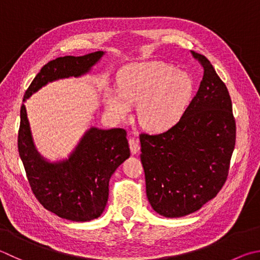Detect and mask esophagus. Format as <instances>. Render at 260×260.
Here are the masks:
<instances>
[{
	"label": "esophagus",
	"mask_w": 260,
	"mask_h": 260,
	"mask_svg": "<svg viewBox=\"0 0 260 260\" xmlns=\"http://www.w3.org/2000/svg\"><path fill=\"white\" fill-rule=\"evenodd\" d=\"M128 143H129V148H131V153L132 154H136V153H139L140 152V144H139V142L138 141H136L135 139H129V141H128Z\"/></svg>",
	"instance_id": "34e87169"
}]
</instances>
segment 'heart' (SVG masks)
I'll use <instances>...</instances> for the list:
<instances>
[{"mask_svg":"<svg viewBox=\"0 0 260 260\" xmlns=\"http://www.w3.org/2000/svg\"><path fill=\"white\" fill-rule=\"evenodd\" d=\"M191 93L186 73L161 61H146L125 66L118 74L117 89H106L105 101L107 110L119 120L138 105L140 124L151 132H164L182 117Z\"/></svg>","mask_w":260,"mask_h":260,"instance_id":"b5f03b06","label":"heart"}]
</instances>
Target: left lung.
<instances>
[{
	"label": "left lung",
	"instance_id": "8db88e82",
	"mask_svg": "<svg viewBox=\"0 0 260 260\" xmlns=\"http://www.w3.org/2000/svg\"><path fill=\"white\" fill-rule=\"evenodd\" d=\"M196 96L172 128L141 134L146 197L157 214L176 218L199 210L223 187L235 145L232 101L205 55Z\"/></svg>",
	"mask_w": 260,
	"mask_h": 260
}]
</instances>
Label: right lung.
<instances>
[{
	"label": "right lung",
	"mask_w": 260,
	"mask_h": 260,
	"mask_svg": "<svg viewBox=\"0 0 260 260\" xmlns=\"http://www.w3.org/2000/svg\"><path fill=\"white\" fill-rule=\"evenodd\" d=\"M105 54L98 51L50 61L31 82L23 102L49 83L88 74ZM126 135L122 128L91 126L67 158L51 161L36 149L22 105L18 150L36 199L45 209L68 220L89 221L100 217L109 197L110 177L131 155Z\"/></svg>",
	"instance_id": "add662e5"
}]
</instances>
